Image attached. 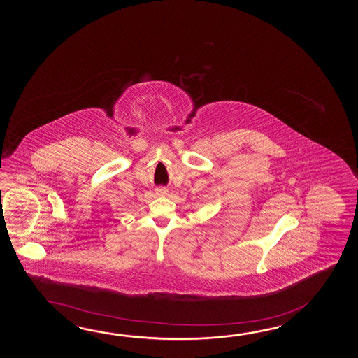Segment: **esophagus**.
I'll return each mask as SVG.
<instances>
[{
    "label": "esophagus",
    "instance_id": "34e87169",
    "mask_svg": "<svg viewBox=\"0 0 358 358\" xmlns=\"http://www.w3.org/2000/svg\"><path fill=\"white\" fill-rule=\"evenodd\" d=\"M156 194L165 196V194H168V189L166 188H159V189H156Z\"/></svg>",
    "mask_w": 358,
    "mask_h": 358
}]
</instances>
